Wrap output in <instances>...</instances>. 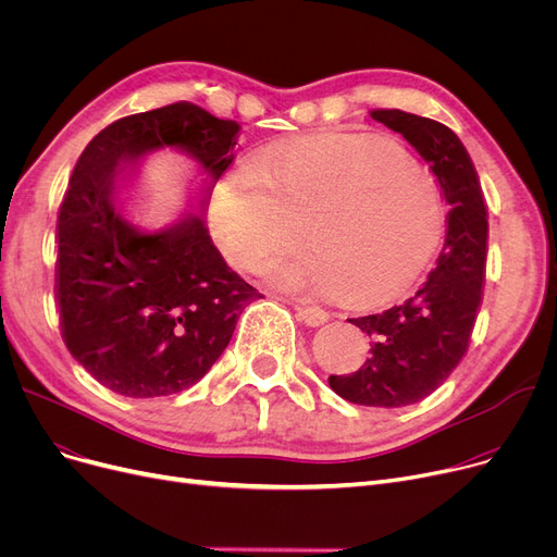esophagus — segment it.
Masks as SVG:
<instances>
[{
  "mask_svg": "<svg viewBox=\"0 0 557 557\" xmlns=\"http://www.w3.org/2000/svg\"><path fill=\"white\" fill-rule=\"evenodd\" d=\"M290 305H294L298 320H302L305 325H309V327H318V325L327 323L330 313H327L325 309H320V307H315V305H309L307 300H290Z\"/></svg>",
  "mask_w": 557,
  "mask_h": 557,
  "instance_id": "esophagus-1",
  "label": "esophagus"
}]
</instances>
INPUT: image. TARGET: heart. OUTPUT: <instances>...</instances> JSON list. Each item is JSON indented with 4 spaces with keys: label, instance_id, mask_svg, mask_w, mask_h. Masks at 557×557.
<instances>
[{
    "label": "heart",
    "instance_id": "1",
    "mask_svg": "<svg viewBox=\"0 0 557 557\" xmlns=\"http://www.w3.org/2000/svg\"><path fill=\"white\" fill-rule=\"evenodd\" d=\"M227 173L210 208L223 257L242 271L298 239L311 250L263 263L271 284L345 288L359 305L397 298L445 234L443 189L420 162L386 141L320 137L255 156Z\"/></svg>",
    "mask_w": 557,
    "mask_h": 557
}]
</instances>
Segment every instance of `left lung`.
<instances>
[{
    "label": "left lung",
    "instance_id": "1",
    "mask_svg": "<svg viewBox=\"0 0 557 557\" xmlns=\"http://www.w3.org/2000/svg\"><path fill=\"white\" fill-rule=\"evenodd\" d=\"M374 122L399 133L424 162L449 202L445 248L416 294L382 313L349 318L366 332L370 357L330 386L352 404L397 408L441 388L467 352L483 300L487 210L479 173L451 128L404 110H370Z\"/></svg>",
    "mask_w": 557,
    "mask_h": 557
}]
</instances>
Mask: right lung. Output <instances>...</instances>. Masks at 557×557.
I'll use <instances>...</instances> for the list:
<instances>
[{"label": "right lung", "mask_w": 557, "mask_h": 557, "mask_svg": "<svg viewBox=\"0 0 557 557\" xmlns=\"http://www.w3.org/2000/svg\"><path fill=\"white\" fill-rule=\"evenodd\" d=\"M239 128L189 101L169 103L112 122L74 166L55 225V300L72 357L112 393L146 399L191 388L261 298L227 267L200 214L146 234L116 205L122 166L162 146L198 162L205 205Z\"/></svg>", "instance_id": "obj_1"}]
</instances>
